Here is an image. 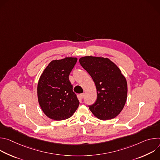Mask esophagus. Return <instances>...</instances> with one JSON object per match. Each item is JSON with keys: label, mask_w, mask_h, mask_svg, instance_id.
<instances>
[{"label": "esophagus", "mask_w": 160, "mask_h": 160, "mask_svg": "<svg viewBox=\"0 0 160 160\" xmlns=\"http://www.w3.org/2000/svg\"><path fill=\"white\" fill-rule=\"evenodd\" d=\"M80 98H81V99H83V98H84V97H85V94H84V93L81 94L80 95Z\"/></svg>", "instance_id": "obj_1"}]
</instances>
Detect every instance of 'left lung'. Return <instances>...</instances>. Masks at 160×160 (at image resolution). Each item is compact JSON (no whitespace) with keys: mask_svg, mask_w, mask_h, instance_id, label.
<instances>
[{"mask_svg":"<svg viewBox=\"0 0 160 160\" xmlns=\"http://www.w3.org/2000/svg\"><path fill=\"white\" fill-rule=\"evenodd\" d=\"M81 66L92 78L97 89L96 102L89 109L98 118L107 120L117 117L127 98V82L119 68L108 58L84 56Z\"/></svg>","mask_w":160,"mask_h":160,"instance_id":"8db88e82","label":"left lung"}]
</instances>
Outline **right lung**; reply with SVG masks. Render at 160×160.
Returning a JSON list of instances; mask_svg holds the SVG:
<instances>
[{
	"mask_svg": "<svg viewBox=\"0 0 160 160\" xmlns=\"http://www.w3.org/2000/svg\"><path fill=\"white\" fill-rule=\"evenodd\" d=\"M77 61L66 57L52 61L40 75L37 85L39 105L43 113L54 120L70 118L79 106L69 75Z\"/></svg>",
	"mask_w": 160,
	"mask_h": 160,
	"instance_id": "obj_1",
	"label": "right lung"
}]
</instances>
